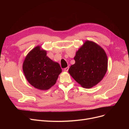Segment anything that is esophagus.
Wrapping results in <instances>:
<instances>
[{
    "instance_id": "1",
    "label": "esophagus",
    "mask_w": 129,
    "mask_h": 129,
    "mask_svg": "<svg viewBox=\"0 0 129 129\" xmlns=\"http://www.w3.org/2000/svg\"><path fill=\"white\" fill-rule=\"evenodd\" d=\"M69 67H66V68H65L64 69V71H65V72H67L69 71Z\"/></svg>"
}]
</instances>
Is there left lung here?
Listing matches in <instances>:
<instances>
[{
	"instance_id": "8db88e82",
	"label": "left lung",
	"mask_w": 129,
	"mask_h": 129,
	"mask_svg": "<svg viewBox=\"0 0 129 129\" xmlns=\"http://www.w3.org/2000/svg\"><path fill=\"white\" fill-rule=\"evenodd\" d=\"M75 63L69 73L83 87L90 88L98 84L107 72L108 58L104 50L99 45L86 41L74 57Z\"/></svg>"
}]
</instances>
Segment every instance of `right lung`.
<instances>
[{"label":"right lung","instance_id":"1","mask_svg":"<svg viewBox=\"0 0 129 129\" xmlns=\"http://www.w3.org/2000/svg\"><path fill=\"white\" fill-rule=\"evenodd\" d=\"M23 71L28 82L36 88L50 89L56 82L62 69L59 64L46 56V51L37 46L26 56Z\"/></svg>","mask_w":129,"mask_h":129}]
</instances>
